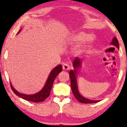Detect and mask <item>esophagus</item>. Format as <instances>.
I'll return each mask as SVG.
<instances>
[{
    "label": "esophagus",
    "instance_id": "obj_1",
    "mask_svg": "<svg viewBox=\"0 0 127 127\" xmlns=\"http://www.w3.org/2000/svg\"><path fill=\"white\" fill-rule=\"evenodd\" d=\"M69 65L68 63H65L63 64V69L64 70H67L68 69H69Z\"/></svg>",
    "mask_w": 127,
    "mask_h": 127
}]
</instances>
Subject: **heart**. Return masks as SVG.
<instances>
[{
	"label": "heart",
	"instance_id": "1",
	"mask_svg": "<svg viewBox=\"0 0 127 127\" xmlns=\"http://www.w3.org/2000/svg\"><path fill=\"white\" fill-rule=\"evenodd\" d=\"M86 34L83 32H79L78 33L74 34L70 37L68 41L70 44H73V43L77 42L82 40L74 48V53L77 54L82 53L87 45L94 40V37L92 36L89 35L86 37Z\"/></svg>",
	"mask_w": 127,
	"mask_h": 127
}]
</instances>
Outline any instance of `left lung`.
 Wrapping results in <instances>:
<instances>
[{
	"mask_svg": "<svg viewBox=\"0 0 127 127\" xmlns=\"http://www.w3.org/2000/svg\"><path fill=\"white\" fill-rule=\"evenodd\" d=\"M110 44L112 45L115 46L116 48L119 49V42L117 38L115 37H114L112 40V41L110 42ZM82 60L76 58L74 61L73 62V66L74 69L70 70L69 72V76L70 79V83H71V89L73 94L74 97L76 98V99L82 103L84 104H89V103H96L99 102L100 100H92L89 99L85 97H83L82 95H81V94L79 93V90L78 89V85H77V72L78 71V69L81 68L82 65Z\"/></svg>",
	"mask_w": 127,
	"mask_h": 127,
	"instance_id": "1",
	"label": "left lung"
}]
</instances>
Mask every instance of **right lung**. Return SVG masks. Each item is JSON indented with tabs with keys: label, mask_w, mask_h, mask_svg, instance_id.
Masks as SVG:
<instances>
[{
	"label": "right lung",
	"mask_w": 127,
	"mask_h": 127,
	"mask_svg": "<svg viewBox=\"0 0 127 127\" xmlns=\"http://www.w3.org/2000/svg\"><path fill=\"white\" fill-rule=\"evenodd\" d=\"M21 31V29L18 32V34ZM62 71V66L61 64H59V65L53 69L50 73V74L49 75L48 78L47 79L46 81L45 84L44 86L43 87L42 89L40 90L39 92H37L35 94L33 95H26L24 94H21L18 92L17 90L13 87L11 82H10V87L12 91H13L14 93L17 96H19L21 98H23L26 100L30 101L31 102H42L44 101L46 98L48 97L49 95L50 94V91L51 90V88L53 86V84L54 81L55 79L60 72Z\"/></svg>",
	"instance_id": "right-lung-1"
}]
</instances>
